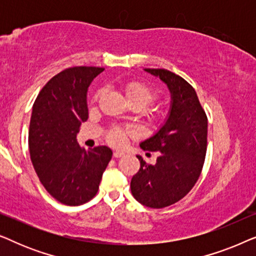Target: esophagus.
<instances>
[{
	"label": "esophagus",
	"instance_id": "esophagus-1",
	"mask_svg": "<svg viewBox=\"0 0 256 256\" xmlns=\"http://www.w3.org/2000/svg\"><path fill=\"white\" fill-rule=\"evenodd\" d=\"M124 154L121 152H113V157L114 158H120V157H124Z\"/></svg>",
	"mask_w": 256,
	"mask_h": 256
}]
</instances>
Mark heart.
I'll return each instance as SVG.
<instances>
[{
	"instance_id": "heart-1",
	"label": "heart",
	"mask_w": 256,
	"mask_h": 256,
	"mask_svg": "<svg viewBox=\"0 0 256 256\" xmlns=\"http://www.w3.org/2000/svg\"><path fill=\"white\" fill-rule=\"evenodd\" d=\"M124 96L127 98L128 102L132 104H136L138 107H146L148 104H152L154 101L157 99V93L156 90L150 87L148 84L140 82V80H132L126 84L124 86ZM100 96V92H98L94 96V100L98 99V96ZM149 116L152 118H156L158 116L156 110H149ZM132 132V128L126 127H113L110 129L107 132V140L110 144L121 146H124L126 141V136Z\"/></svg>"
}]
</instances>
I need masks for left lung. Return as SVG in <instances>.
I'll return each instance as SVG.
<instances>
[{
  "label": "left lung",
  "mask_w": 256,
  "mask_h": 256,
  "mask_svg": "<svg viewBox=\"0 0 256 256\" xmlns=\"http://www.w3.org/2000/svg\"><path fill=\"white\" fill-rule=\"evenodd\" d=\"M146 71L166 84L171 108L160 130L140 144L143 150L160 152V156L154 166L138 156L141 166L132 178L130 190L142 205L163 208L184 198L200 176L208 148V116L186 80L164 68Z\"/></svg>",
  "instance_id": "obj_1"
}]
</instances>
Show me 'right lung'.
<instances>
[{"label": "right lung", "mask_w": 256, "mask_h": 256, "mask_svg": "<svg viewBox=\"0 0 256 256\" xmlns=\"http://www.w3.org/2000/svg\"><path fill=\"white\" fill-rule=\"evenodd\" d=\"M104 68H66L46 82L32 106L29 152L40 183L56 200L70 206L90 202L112 158L106 146L86 150L76 142L88 118L87 90Z\"/></svg>", "instance_id": "obj_1"}]
</instances>
